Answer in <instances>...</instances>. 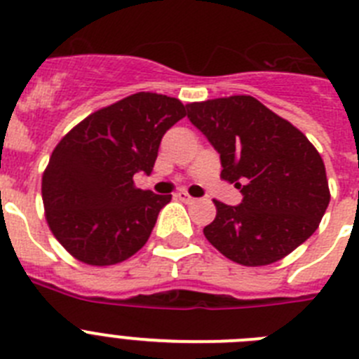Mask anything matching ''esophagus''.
<instances>
[{
	"label": "esophagus",
	"mask_w": 359,
	"mask_h": 359,
	"mask_svg": "<svg viewBox=\"0 0 359 359\" xmlns=\"http://www.w3.org/2000/svg\"><path fill=\"white\" fill-rule=\"evenodd\" d=\"M174 196H176L177 199H182L183 203H194L196 201V199L192 198V196H190L189 192H185V190H180V192H176V194H174Z\"/></svg>",
	"instance_id": "1"
}]
</instances>
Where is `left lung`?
<instances>
[{
  "label": "left lung",
  "mask_w": 359,
  "mask_h": 359,
  "mask_svg": "<svg viewBox=\"0 0 359 359\" xmlns=\"http://www.w3.org/2000/svg\"><path fill=\"white\" fill-rule=\"evenodd\" d=\"M187 116L221 158V177L243 201H214L217 215L203 233L243 266L277 262L309 239L327 210L322 156L293 123L250 95L187 104Z\"/></svg>",
  "instance_id": "8db88e82"
}]
</instances>
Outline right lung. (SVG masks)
Here are the masks:
<instances>
[{
    "label": "right lung",
    "mask_w": 359,
    "mask_h": 359,
    "mask_svg": "<svg viewBox=\"0 0 359 359\" xmlns=\"http://www.w3.org/2000/svg\"><path fill=\"white\" fill-rule=\"evenodd\" d=\"M187 115L167 95L140 91L95 111L62 138L43 174L46 221L77 261L111 266L147 243L172 196L136 189L151 174L163 135Z\"/></svg>",
    "instance_id": "obj_1"
}]
</instances>
